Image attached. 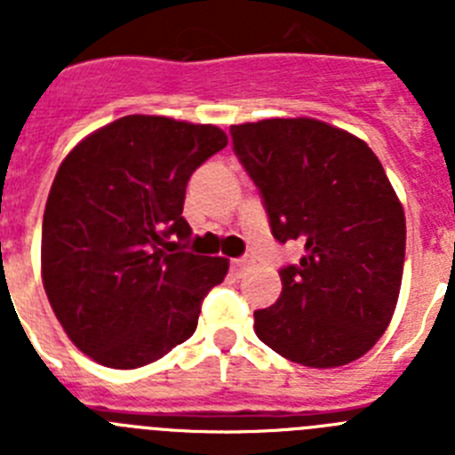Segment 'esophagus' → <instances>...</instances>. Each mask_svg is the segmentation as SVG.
<instances>
[{
    "mask_svg": "<svg viewBox=\"0 0 455 455\" xmlns=\"http://www.w3.org/2000/svg\"><path fill=\"white\" fill-rule=\"evenodd\" d=\"M252 259L251 257H241V259H232V271L236 273V275H243V273L248 271V268L252 267Z\"/></svg>",
    "mask_w": 455,
    "mask_h": 455,
    "instance_id": "1",
    "label": "esophagus"
}]
</instances>
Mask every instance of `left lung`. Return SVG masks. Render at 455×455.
I'll use <instances>...</instances> for the list:
<instances>
[{
	"label": "left lung",
	"instance_id": "1",
	"mask_svg": "<svg viewBox=\"0 0 455 455\" xmlns=\"http://www.w3.org/2000/svg\"><path fill=\"white\" fill-rule=\"evenodd\" d=\"M280 243L305 255L280 271L283 293L255 312L257 337L303 367L363 357L392 321L405 259V214L371 148L315 118L230 127Z\"/></svg>",
	"mask_w": 455,
	"mask_h": 455
}]
</instances>
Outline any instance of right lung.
<instances>
[{"label": "right lung", "instance_id": "1", "mask_svg": "<svg viewBox=\"0 0 455 455\" xmlns=\"http://www.w3.org/2000/svg\"><path fill=\"white\" fill-rule=\"evenodd\" d=\"M228 146L216 124L124 116L68 152L43 216V287L66 335L111 369L155 363L196 332L230 262L180 251L193 171Z\"/></svg>", "mask_w": 455, "mask_h": 455}]
</instances>
